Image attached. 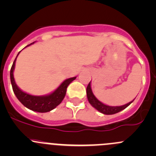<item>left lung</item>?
I'll return each mask as SVG.
<instances>
[{
    "label": "left lung",
    "mask_w": 156,
    "mask_h": 156,
    "mask_svg": "<svg viewBox=\"0 0 156 156\" xmlns=\"http://www.w3.org/2000/svg\"><path fill=\"white\" fill-rule=\"evenodd\" d=\"M87 100L89 101L90 104L94 107L97 110H98L99 112H100L101 113L104 115H113L115 114V113L119 112L122 111L123 109H125V108H127L130 103H133V100H132L131 102H129L127 104L123 105V106H110L108 105L104 104L102 102H100V100H97V97L94 96V94H93L92 89H91V84L90 82L88 84L87 87Z\"/></svg>",
    "instance_id": "left-lung-1"
}]
</instances>
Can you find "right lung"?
<instances>
[{"label": "right lung", "instance_id": "obj_1", "mask_svg": "<svg viewBox=\"0 0 156 156\" xmlns=\"http://www.w3.org/2000/svg\"><path fill=\"white\" fill-rule=\"evenodd\" d=\"M34 43V42H33V43L30 44L26 47H29ZM20 53V52H19V53ZM19 53L17 54L10 69V81L12 87V90H13L16 97H17V99L20 100V103L23 106H25L29 109L32 110V111L37 112H48L51 111L53 108H56L58 105L60 104L61 102L62 101V100L65 97L66 94L67 87H68L69 84L76 78V77H73V78H70L65 80L53 92H52L50 94H48V95H31V94H27V93L22 90L17 86V84L15 82V80H14L13 72L14 69H15L16 60Z\"/></svg>", "mask_w": 156, "mask_h": 156}]
</instances>
